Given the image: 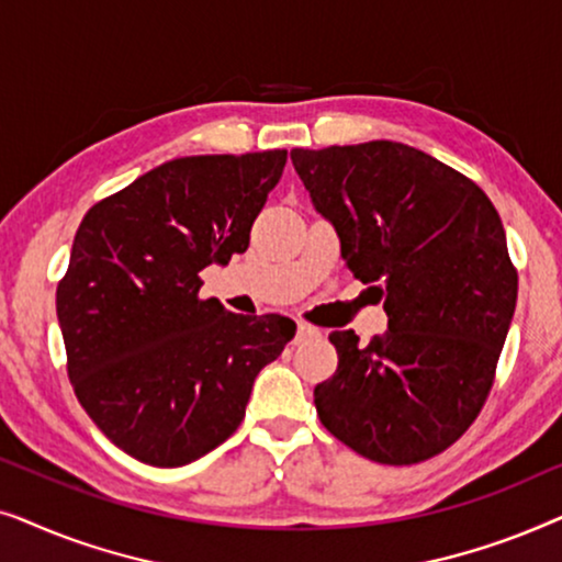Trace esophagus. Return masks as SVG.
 Instances as JSON below:
<instances>
[{
	"instance_id": "1",
	"label": "esophagus",
	"mask_w": 562,
	"mask_h": 562,
	"mask_svg": "<svg viewBox=\"0 0 562 562\" xmlns=\"http://www.w3.org/2000/svg\"><path fill=\"white\" fill-rule=\"evenodd\" d=\"M312 335H317V329L310 327V325H304V322H299V325H296V337H294V345H299V342L306 340V337H312Z\"/></svg>"
}]
</instances>
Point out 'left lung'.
Masks as SVG:
<instances>
[{"mask_svg": "<svg viewBox=\"0 0 562 562\" xmlns=\"http://www.w3.org/2000/svg\"><path fill=\"white\" fill-rule=\"evenodd\" d=\"M291 164L389 314L371 342L329 335L322 425L375 463H422L473 425L494 386L517 306L502 217L471 179L404 143L294 148Z\"/></svg>", "mask_w": 562, "mask_h": 562, "instance_id": "1", "label": "left lung"}]
</instances>
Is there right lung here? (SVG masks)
Returning a JSON list of instances; mask_svg holds the SVG:
<instances>
[{"instance_id": "1", "label": "right lung", "mask_w": 562, "mask_h": 562, "mask_svg": "<svg viewBox=\"0 0 562 562\" xmlns=\"http://www.w3.org/2000/svg\"><path fill=\"white\" fill-rule=\"evenodd\" d=\"M286 150L189 156L91 206L56 312L68 379L94 425L148 465L179 468L240 427L252 381L296 325L199 299V271L245 252Z\"/></svg>"}]
</instances>
